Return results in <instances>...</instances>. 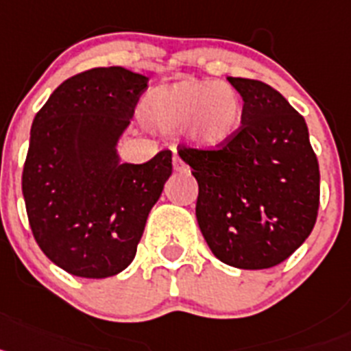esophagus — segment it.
Here are the masks:
<instances>
[{"mask_svg": "<svg viewBox=\"0 0 351 351\" xmlns=\"http://www.w3.org/2000/svg\"><path fill=\"white\" fill-rule=\"evenodd\" d=\"M173 167H175V171H178V173L189 171V166L184 162V160H182V158L178 157V155H175V157H173Z\"/></svg>", "mask_w": 351, "mask_h": 351, "instance_id": "34e87169", "label": "esophagus"}]
</instances>
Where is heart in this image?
<instances>
[{
  "mask_svg": "<svg viewBox=\"0 0 351 351\" xmlns=\"http://www.w3.org/2000/svg\"><path fill=\"white\" fill-rule=\"evenodd\" d=\"M143 117L166 132L185 129L193 145L217 150L239 134L243 102L230 84L189 77L152 90Z\"/></svg>",
  "mask_w": 351,
  "mask_h": 351,
  "instance_id": "obj_1",
  "label": "heart"
}]
</instances>
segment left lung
<instances>
[{
    "label": "left lung",
    "mask_w": 351,
    "mask_h": 351,
    "mask_svg": "<svg viewBox=\"0 0 351 351\" xmlns=\"http://www.w3.org/2000/svg\"><path fill=\"white\" fill-rule=\"evenodd\" d=\"M243 100L239 134L219 150L180 148L197 180L196 219L213 256L261 270L293 254L315 228L319 167L288 100L254 79L228 77Z\"/></svg>",
    "instance_id": "8db88e82"
}]
</instances>
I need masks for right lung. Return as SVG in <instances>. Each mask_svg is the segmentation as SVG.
<instances>
[{
    "label": "right lung",
    "mask_w": 351,
    "mask_h": 351,
    "mask_svg": "<svg viewBox=\"0 0 351 351\" xmlns=\"http://www.w3.org/2000/svg\"><path fill=\"white\" fill-rule=\"evenodd\" d=\"M148 77L99 66L66 79L36 112L23 196L38 247L65 272L86 279L132 263L148 213L171 176V152L121 162L118 141Z\"/></svg>",
    "instance_id": "1"
}]
</instances>
